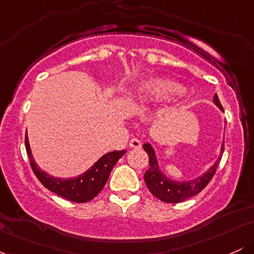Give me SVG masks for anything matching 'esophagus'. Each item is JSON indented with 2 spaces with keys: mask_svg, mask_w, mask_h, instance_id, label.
Wrapping results in <instances>:
<instances>
[{
  "mask_svg": "<svg viewBox=\"0 0 254 254\" xmlns=\"http://www.w3.org/2000/svg\"><path fill=\"white\" fill-rule=\"evenodd\" d=\"M129 145H130V148H132V149H139V148L142 147V143H141V141H139V139L131 138Z\"/></svg>",
  "mask_w": 254,
  "mask_h": 254,
  "instance_id": "obj_1",
  "label": "esophagus"
}]
</instances>
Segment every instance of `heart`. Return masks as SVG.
<instances>
[{
	"mask_svg": "<svg viewBox=\"0 0 254 254\" xmlns=\"http://www.w3.org/2000/svg\"><path fill=\"white\" fill-rule=\"evenodd\" d=\"M183 92V86L172 78L157 76L139 81L130 90V98L141 105L167 101Z\"/></svg>",
	"mask_w": 254,
	"mask_h": 254,
	"instance_id": "heart-1",
	"label": "heart"
}]
</instances>
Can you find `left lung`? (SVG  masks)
I'll return each mask as SVG.
<instances>
[{
    "mask_svg": "<svg viewBox=\"0 0 254 254\" xmlns=\"http://www.w3.org/2000/svg\"><path fill=\"white\" fill-rule=\"evenodd\" d=\"M212 100H214V104L216 105L218 109L223 112L222 105H221L220 100H218L217 94L214 95ZM143 149L147 151L148 156H149V168L144 173V182L148 190L156 198L162 200V202L180 203L183 200L188 199V198L196 196L197 193H199L208 185L211 178L214 177L224 150V138L222 141V144H221L220 155H218L215 164L209 170L204 172L202 176L193 178L191 180H184V182H178V180L172 179V178L166 176L165 172L160 168L155 149H154L153 145L150 143H144Z\"/></svg>",
    "mask_w": 254,
    "mask_h": 254,
    "instance_id": "1",
    "label": "left lung"
}]
</instances>
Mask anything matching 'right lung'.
<instances>
[{"label":"right lung","mask_w":254,"mask_h":254,"mask_svg":"<svg viewBox=\"0 0 254 254\" xmlns=\"http://www.w3.org/2000/svg\"><path fill=\"white\" fill-rule=\"evenodd\" d=\"M25 144L27 155L30 157L31 167L39 182L48 190L75 203L89 202L95 196H98L109 179L113 166L127 153V150H113L104 154L92 167H89L82 174L65 179V178L54 177L46 173L36 164V160L32 155L27 132H26Z\"/></svg>","instance_id":"right-lung-1"}]
</instances>
